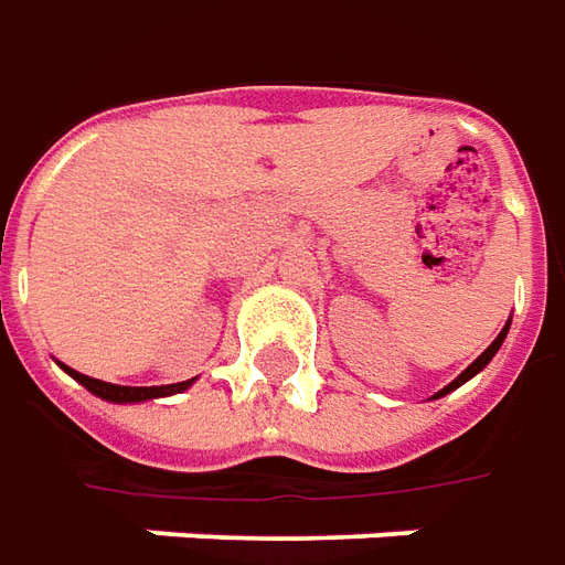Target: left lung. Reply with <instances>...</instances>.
Returning <instances> with one entry per match:
<instances>
[{
	"instance_id": "left-lung-1",
	"label": "left lung",
	"mask_w": 565,
	"mask_h": 565,
	"mask_svg": "<svg viewBox=\"0 0 565 565\" xmlns=\"http://www.w3.org/2000/svg\"><path fill=\"white\" fill-rule=\"evenodd\" d=\"M508 328H511V319H508L505 328H502V331H499V338H495L493 343H490V347H487V350H483V353L478 355V359H475V362H471V365H468L466 371H462V374H459V377L454 380V383H450V386H444V390L438 392V395H435V398H441V395H447V392L459 390V386H462V383H466V380H471V377H475V374H478V371H483V367L490 365V359H493V355L499 353V347H502V340H505Z\"/></svg>"
}]
</instances>
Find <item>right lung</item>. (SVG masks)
Instances as JSON below:
<instances>
[{
    "label": "right lung",
    "mask_w": 565,
    "mask_h": 565,
    "mask_svg": "<svg viewBox=\"0 0 565 565\" xmlns=\"http://www.w3.org/2000/svg\"><path fill=\"white\" fill-rule=\"evenodd\" d=\"M63 371L75 377L82 383L84 390H90L94 395H99L103 402H118V404H127V402H148V398H161V395H175V392H185L194 377L191 380H182V383H170V386H115V383H106V380H97V377H87V374H78V371H72V367L63 365Z\"/></svg>",
    "instance_id": "right-lung-1"
}]
</instances>
